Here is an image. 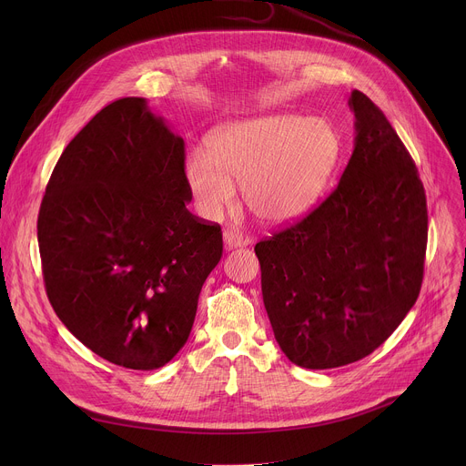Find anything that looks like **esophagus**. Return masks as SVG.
Returning <instances> with one entry per match:
<instances>
[{
  "instance_id": "obj_1",
  "label": "esophagus",
  "mask_w": 466,
  "mask_h": 466,
  "mask_svg": "<svg viewBox=\"0 0 466 466\" xmlns=\"http://www.w3.org/2000/svg\"><path fill=\"white\" fill-rule=\"evenodd\" d=\"M223 239H225V248L227 250H232V248H238V247H243L248 243L247 238H243L241 232L234 230V228H227L223 232Z\"/></svg>"
}]
</instances>
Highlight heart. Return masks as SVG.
<instances>
[{
	"label": "heart",
	"mask_w": 466,
	"mask_h": 466,
	"mask_svg": "<svg viewBox=\"0 0 466 466\" xmlns=\"http://www.w3.org/2000/svg\"><path fill=\"white\" fill-rule=\"evenodd\" d=\"M338 155V132L328 121L269 114L219 127L208 155L198 149L187 155L184 177L207 218L221 216L234 203V184H241L256 218L286 223L315 203Z\"/></svg>",
	"instance_id": "heart-1"
}]
</instances>
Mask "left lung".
<instances>
[{"label":"left lung","mask_w":466,"mask_h":466,"mask_svg":"<svg viewBox=\"0 0 466 466\" xmlns=\"http://www.w3.org/2000/svg\"><path fill=\"white\" fill-rule=\"evenodd\" d=\"M352 157L338 187L295 225L256 243L261 295L282 352L304 369L372 354L419 299L426 193L385 114L360 90Z\"/></svg>","instance_id":"obj_1"}]
</instances>
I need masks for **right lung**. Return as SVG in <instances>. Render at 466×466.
Returning a JSON list of instances; mask_svg holds the SVG:
<instances>
[{
	"mask_svg": "<svg viewBox=\"0 0 466 466\" xmlns=\"http://www.w3.org/2000/svg\"><path fill=\"white\" fill-rule=\"evenodd\" d=\"M184 140L144 97L101 108L62 151L38 212L47 299L103 360L153 370L184 347L223 256L186 205Z\"/></svg>",
	"mask_w": 466,
	"mask_h": 466,
	"instance_id": "add662e5",
	"label": "right lung"
}]
</instances>
